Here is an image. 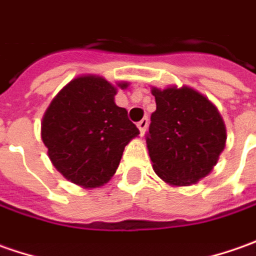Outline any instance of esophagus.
<instances>
[{"instance_id":"1","label":"esophagus","mask_w":256,"mask_h":256,"mask_svg":"<svg viewBox=\"0 0 256 256\" xmlns=\"http://www.w3.org/2000/svg\"><path fill=\"white\" fill-rule=\"evenodd\" d=\"M147 126H148V119H147V118L142 119L138 123H137V128H138V130H140V134H142V136L146 133V128H147Z\"/></svg>"}]
</instances>
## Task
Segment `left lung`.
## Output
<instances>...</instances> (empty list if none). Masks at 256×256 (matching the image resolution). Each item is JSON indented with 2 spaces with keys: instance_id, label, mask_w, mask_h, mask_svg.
I'll return each mask as SVG.
<instances>
[{
  "instance_id": "left-lung-1",
  "label": "left lung",
  "mask_w": 256,
  "mask_h": 256,
  "mask_svg": "<svg viewBox=\"0 0 256 256\" xmlns=\"http://www.w3.org/2000/svg\"><path fill=\"white\" fill-rule=\"evenodd\" d=\"M156 112L146 136L156 174L172 186H191L210 172L226 140L224 120L197 90L153 88Z\"/></svg>"
}]
</instances>
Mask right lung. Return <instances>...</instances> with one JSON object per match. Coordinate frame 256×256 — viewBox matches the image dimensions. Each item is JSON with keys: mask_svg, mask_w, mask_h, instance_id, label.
<instances>
[{"mask_svg": "<svg viewBox=\"0 0 256 256\" xmlns=\"http://www.w3.org/2000/svg\"><path fill=\"white\" fill-rule=\"evenodd\" d=\"M118 88L102 76H78L54 98L42 119L40 137L52 164L84 188L110 180L124 147L140 133L128 110L114 103Z\"/></svg>", "mask_w": 256, "mask_h": 256, "instance_id": "obj_1", "label": "right lung"}]
</instances>
